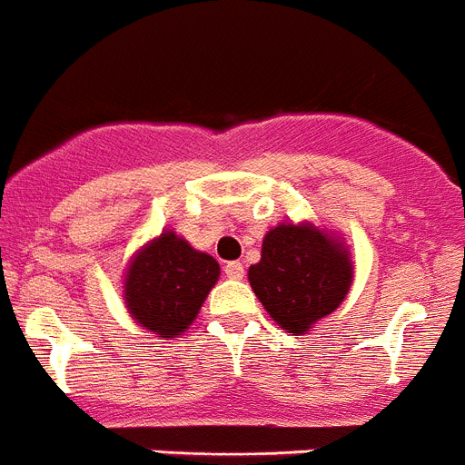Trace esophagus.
I'll use <instances>...</instances> for the list:
<instances>
[{"mask_svg":"<svg viewBox=\"0 0 465 465\" xmlns=\"http://www.w3.org/2000/svg\"><path fill=\"white\" fill-rule=\"evenodd\" d=\"M223 272L230 280H242V277H244V265H242L240 261H230V263H225Z\"/></svg>","mask_w":465,"mask_h":465,"instance_id":"esophagus-1","label":"esophagus"}]
</instances>
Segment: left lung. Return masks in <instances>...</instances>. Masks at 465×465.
Wrapping results in <instances>:
<instances>
[{
    "mask_svg": "<svg viewBox=\"0 0 465 465\" xmlns=\"http://www.w3.org/2000/svg\"><path fill=\"white\" fill-rule=\"evenodd\" d=\"M249 284L268 315L301 336L346 299L352 263L346 244L312 223H280L268 230Z\"/></svg>",
    "mask_w": 465,
    "mask_h": 465,
    "instance_id": "1",
    "label": "left lung"
}]
</instances>
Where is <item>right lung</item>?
Listing matches in <instances>:
<instances>
[{
  "label": "right lung",
  "instance_id": "1",
  "mask_svg": "<svg viewBox=\"0 0 465 465\" xmlns=\"http://www.w3.org/2000/svg\"><path fill=\"white\" fill-rule=\"evenodd\" d=\"M216 259L197 252L172 230L134 253L124 275L131 317L160 339H176L194 322L206 293L216 284Z\"/></svg>",
  "mask_w": 465,
  "mask_h": 465
}]
</instances>
